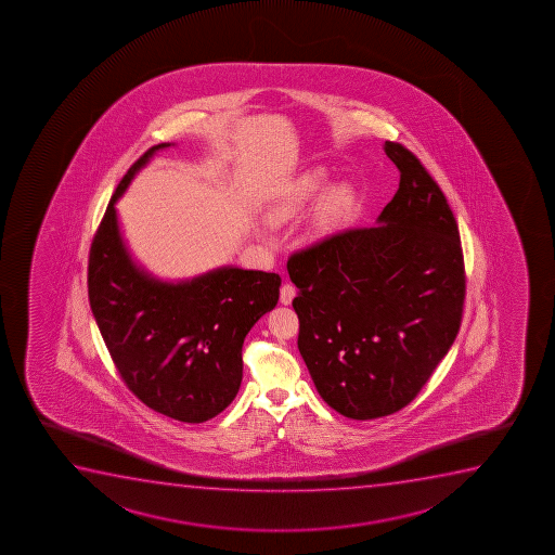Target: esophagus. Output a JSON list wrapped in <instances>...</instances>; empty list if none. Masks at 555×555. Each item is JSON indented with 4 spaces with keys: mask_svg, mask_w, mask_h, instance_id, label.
<instances>
[{
    "mask_svg": "<svg viewBox=\"0 0 555 555\" xmlns=\"http://www.w3.org/2000/svg\"><path fill=\"white\" fill-rule=\"evenodd\" d=\"M295 295H297V289L292 284H284L281 287V302L282 305H292V300L295 299Z\"/></svg>",
    "mask_w": 555,
    "mask_h": 555,
    "instance_id": "34e87169",
    "label": "esophagus"
}]
</instances>
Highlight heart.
Returning a JSON list of instances; mask_svg holds the SVG:
<instances>
[{
  "mask_svg": "<svg viewBox=\"0 0 555 555\" xmlns=\"http://www.w3.org/2000/svg\"><path fill=\"white\" fill-rule=\"evenodd\" d=\"M323 183H325L323 170L310 169L302 172L287 183L286 188L281 191V195L274 198L273 204L269 206V216L273 217L274 221L294 219L323 190ZM349 204H351V191L344 185L333 188V190L326 191L325 196L321 198L320 216L323 219H333L347 209Z\"/></svg>",
  "mask_w": 555,
  "mask_h": 555,
  "instance_id": "obj_1",
  "label": "heart"
}]
</instances>
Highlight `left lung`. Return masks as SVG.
Here are the masks:
<instances>
[{"label":"left lung","instance_id":"1","mask_svg":"<svg viewBox=\"0 0 555 555\" xmlns=\"http://www.w3.org/2000/svg\"><path fill=\"white\" fill-rule=\"evenodd\" d=\"M399 190L372 229L297 253L300 357L321 398L341 416L373 420L416 398L455 341L464 302L459 227L412 152L385 143Z\"/></svg>","mask_w":555,"mask_h":555}]
</instances>
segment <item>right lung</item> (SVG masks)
<instances>
[{
    "label": "right lung",
    "mask_w": 555,
    "mask_h": 555,
    "mask_svg": "<svg viewBox=\"0 0 555 555\" xmlns=\"http://www.w3.org/2000/svg\"><path fill=\"white\" fill-rule=\"evenodd\" d=\"M162 143L131 165L107 204L89 256V302L120 377L146 406L203 424L234 401L248 331L271 312L281 276L222 266L164 281L139 263L120 232L117 203Z\"/></svg>",
    "instance_id": "right-lung-1"
}]
</instances>
